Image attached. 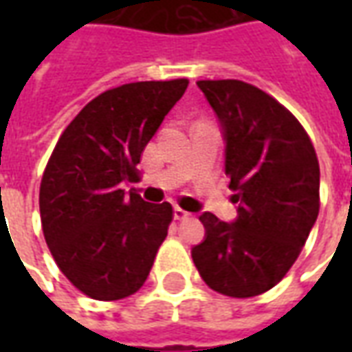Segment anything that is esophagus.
Segmentation results:
<instances>
[{
  "mask_svg": "<svg viewBox=\"0 0 352 352\" xmlns=\"http://www.w3.org/2000/svg\"><path fill=\"white\" fill-rule=\"evenodd\" d=\"M173 219L175 221H186V219H190V213L181 209V207H173Z\"/></svg>",
  "mask_w": 352,
  "mask_h": 352,
  "instance_id": "esophagus-1",
  "label": "esophagus"
}]
</instances>
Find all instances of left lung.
Wrapping results in <instances>:
<instances>
[{
    "label": "left lung",
    "mask_w": 352,
    "mask_h": 352,
    "mask_svg": "<svg viewBox=\"0 0 352 352\" xmlns=\"http://www.w3.org/2000/svg\"><path fill=\"white\" fill-rule=\"evenodd\" d=\"M221 124L224 171L236 192L237 219L201 213L206 237L192 260L207 287L251 298L279 283L318 217L320 171L294 115L243 80H198Z\"/></svg>",
    "instance_id": "8db88e82"
}]
</instances>
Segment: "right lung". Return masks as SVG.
I'll return each instance as SVG.
<instances>
[{"label": "right lung", "instance_id": "1", "mask_svg": "<svg viewBox=\"0 0 352 352\" xmlns=\"http://www.w3.org/2000/svg\"><path fill=\"white\" fill-rule=\"evenodd\" d=\"M188 87L145 80L94 98L58 139L43 173L39 211L58 267L94 300L138 292L168 236L171 206L126 194L146 143Z\"/></svg>", "mask_w": 352, "mask_h": 352}]
</instances>
